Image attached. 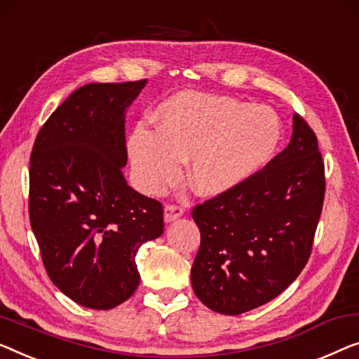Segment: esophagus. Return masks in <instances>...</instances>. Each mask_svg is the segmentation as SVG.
<instances>
[{
  "instance_id": "34e87169",
  "label": "esophagus",
  "mask_w": 359,
  "mask_h": 359,
  "mask_svg": "<svg viewBox=\"0 0 359 359\" xmlns=\"http://www.w3.org/2000/svg\"><path fill=\"white\" fill-rule=\"evenodd\" d=\"M183 214H184L183 205L173 204V202L165 205V222H173V220H176V218H180Z\"/></svg>"
}]
</instances>
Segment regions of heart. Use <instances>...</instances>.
Wrapping results in <instances>:
<instances>
[{
    "mask_svg": "<svg viewBox=\"0 0 359 359\" xmlns=\"http://www.w3.org/2000/svg\"><path fill=\"white\" fill-rule=\"evenodd\" d=\"M158 119V129L137 126L128 141L139 183L150 194L173 184L188 158L192 188L220 194L264 167L282 139L270 108L230 97L180 93L160 107Z\"/></svg>",
    "mask_w": 359,
    "mask_h": 359,
    "instance_id": "heart-1",
    "label": "heart"
}]
</instances>
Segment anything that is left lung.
<instances>
[{
    "mask_svg": "<svg viewBox=\"0 0 359 359\" xmlns=\"http://www.w3.org/2000/svg\"><path fill=\"white\" fill-rule=\"evenodd\" d=\"M324 196L318 137L296 113L282 152L192 209L201 230L191 269L197 298L215 313L238 316L288 288L309 261Z\"/></svg>",
    "mask_w": 359,
    "mask_h": 359,
    "instance_id": "obj_1",
    "label": "left lung"
}]
</instances>
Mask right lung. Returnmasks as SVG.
Wrapping results in <instances>:
<instances>
[{"label": "right lung", "mask_w": 359, "mask_h": 359, "mask_svg": "<svg viewBox=\"0 0 359 359\" xmlns=\"http://www.w3.org/2000/svg\"><path fill=\"white\" fill-rule=\"evenodd\" d=\"M145 79L87 84L35 137L29 217L51 282L77 304L111 309L136 292V252L163 233V205L126 183L124 110Z\"/></svg>", "instance_id": "right-lung-1"}]
</instances>
